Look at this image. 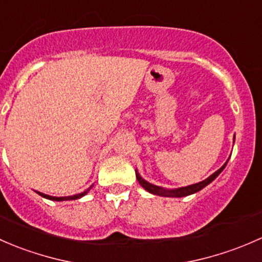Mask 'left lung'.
I'll return each mask as SVG.
<instances>
[{"instance_id":"obj_1","label":"left lung","mask_w":262,"mask_h":262,"mask_svg":"<svg viewBox=\"0 0 262 262\" xmlns=\"http://www.w3.org/2000/svg\"><path fill=\"white\" fill-rule=\"evenodd\" d=\"M233 142H234V136H233ZM228 160H230V158H228ZM228 160L226 161V163L223 164V165L221 166V168L218 169L217 171H214L212 175H209L207 179L202 180V182H199V183H195V184L188 185V187L175 188V189H166V188L151 184V183L147 182V180H145L144 178L140 175V172L137 171V169H136V178H137V180H139L140 185H141V187L144 188V189L146 191H149V193L154 194V195L170 196V198H180V196H187V195H190V194L196 193V191H199V190L203 189V188H206L208 184H211L213 180H214L215 178H217L218 175H220L221 172L223 171V169H225L226 165H227Z\"/></svg>"}]
</instances>
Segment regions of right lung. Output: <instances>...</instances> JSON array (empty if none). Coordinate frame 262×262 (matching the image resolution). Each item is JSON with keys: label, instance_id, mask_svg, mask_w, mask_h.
<instances>
[{"label": "right lung", "instance_id": "1", "mask_svg": "<svg viewBox=\"0 0 262 262\" xmlns=\"http://www.w3.org/2000/svg\"><path fill=\"white\" fill-rule=\"evenodd\" d=\"M92 187L93 185H91L90 188H88L87 190L82 191V193L79 194H74V195H69V196H53V195H48V194H44V193H40V191H36L39 195H41L42 198H47V199H50V201H56V202H63V201H75V199H79L82 198V196H84L85 194L88 193L92 189Z\"/></svg>", "mask_w": 262, "mask_h": 262}]
</instances>
